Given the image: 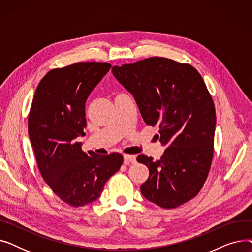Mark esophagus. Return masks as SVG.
<instances>
[{
	"label": "esophagus",
	"mask_w": 252,
	"mask_h": 252,
	"mask_svg": "<svg viewBox=\"0 0 252 252\" xmlns=\"http://www.w3.org/2000/svg\"><path fill=\"white\" fill-rule=\"evenodd\" d=\"M124 159H125V164H129V163H135L136 162V156L135 155H124Z\"/></svg>",
	"instance_id": "34e87169"
}]
</instances>
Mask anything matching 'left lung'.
<instances>
[{"label":"left lung","instance_id":"1","mask_svg":"<svg viewBox=\"0 0 252 252\" xmlns=\"http://www.w3.org/2000/svg\"><path fill=\"white\" fill-rule=\"evenodd\" d=\"M112 73L134 96L144 122L159 126L166 147L159 160L138 155L149 169L142 195L166 209L188 202L201 190L214 156L216 108L202 76L190 64L162 57L113 66Z\"/></svg>","mask_w":252,"mask_h":252}]
</instances>
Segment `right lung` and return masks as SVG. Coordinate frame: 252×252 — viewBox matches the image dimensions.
Here are the masks:
<instances>
[{
	"label": "right lung",
	"mask_w": 252,
	"mask_h": 252,
	"mask_svg": "<svg viewBox=\"0 0 252 252\" xmlns=\"http://www.w3.org/2000/svg\"><path fill=\"white\" fill-rule=\"evenodd\" d=\"M111 65L78 62L50 70L38 84L29 115V136L36 164L57 197L73 207L94 202L121 168L119 153L99 155L82 150L85 104Z\"/></svg>",
	"instance_id": "right-lung-1"
}]
</instances>
